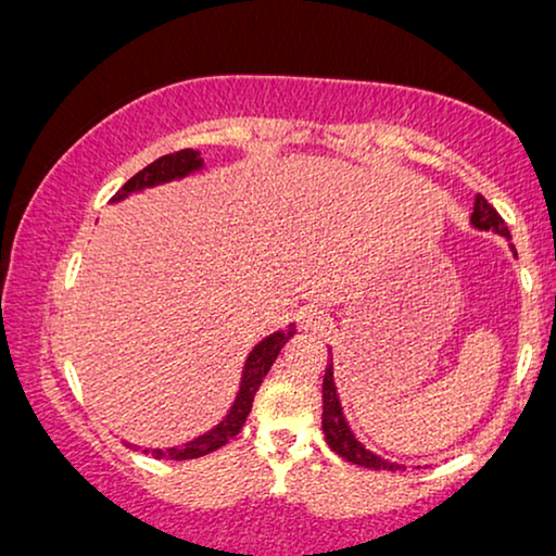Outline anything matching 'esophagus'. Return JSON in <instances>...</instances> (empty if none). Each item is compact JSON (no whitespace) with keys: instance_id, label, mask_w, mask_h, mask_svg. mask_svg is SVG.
<instances>
[{"instance_id":"34e87169","label":"esophagus","mask_w":556,"mask_h":556,"mask_svg":"<svg viewBox=\"0 0 556 556\" xmlns=\"http://www.w3.org/2000/svg\"><path fill=\"white\" fill-rule=\"evenodd\" d=\"M300 319H302V329L312 331V334H319V331L327 327V314L321 309H314V306H306V309H302Z\"/></svg>"}]
</instances>
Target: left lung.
I'll return each mask as SVG.
<instances>
[{
	"label": "left lung",
	"mask_w": 556,
	"mask_h": 556,
	"mask_svg": "<svg viewBox=\"0 0 556 556\" xmlns=\"http://www.w3.org/2000/svg\"><path fill=\"white\" fill-rule=\"evenodd\" d=\"M471 225H475L477 229H484V231L492 229V231H496V235L511 239L507 225H504V219L500 217V212H496L482 194H477V199H475ZM509 247H511V252H515V244H509ZM515 256H517V252H515ZM321 400H325V412H321V429H325V437H327V444L331 452H337L342 459L359 464V467H367V469H389V471L402 469V464H394V462L377 457L375 452L364 450V444L357 442V437H354L350 425H346V419L342 414V404H339L337 387H334V367H331V359H329L327 371H325V384H321Z\"/></svg>",
	"instance_id": "8db88e82"
}]
</instances>
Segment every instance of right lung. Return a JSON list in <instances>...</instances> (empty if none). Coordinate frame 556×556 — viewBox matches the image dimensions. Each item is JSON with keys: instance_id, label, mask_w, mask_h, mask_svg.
<instances>
[{"instance_id": "add662e5", "label": "right lung", "mask_w": 556, "mask_h": 556, "mask_svg": "<svg viewBox=\"0 0 556 556\" xmlns=\"http://www.w3.org/2000/svg\"><path fill=\"white\" fill-rule=\"evenodd\" d=\"M202 167H204L202 156H199V152H194V149H179V152H174V154H164L156 162L147 164L142 172H137L135 177H131L127 185H124L119 192L112 197V202H122L124 197L142 192V189H147V187H156V185H164V181L181 179V177H187V174H192ZM292 334H294V329L275 331V334L262 339V342L254 346L244 364V375H242V384H239L237 400H235V404H231L227 417L222 419L219 425L212 429V432L192 439V442H187L185 446H172V450H144V452L147 454L152 452V457H156V459H177V462L197 459V457H204V454H210V452H217L219 446H225L229 442V439H235L239 432H242L247 417H250L256 389L262 387V379L267 377V371L271 369V364H275L277 354L281 352V346L289 342V337ZM127 446H131V444H127Z\"/></svg>"}]
</instances>
